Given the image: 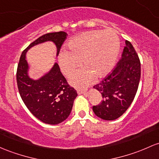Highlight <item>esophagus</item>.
Masks as SVG:
<instances>
[{"label":"esophagus","instance_id":"esophagus-1","mask_svg":"<svg viewBox=\"0 0 159 159\" xmlns=\"http://www.w3.org/2000/svg\"><path fill=\"white\" fill-rule=\"evenodd\" d=\"M87 92L86 90H83V89H78L77 90V93H78V94H84L85 93Z\"/></svg>","mask_w":159,"mask_h":159}]
</instances>
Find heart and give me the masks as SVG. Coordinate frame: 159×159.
Listing matches in <instances>:
<instances>
[{
  "label": "heart",
  "mask_w": 159,
  "mask_h": 159,
  "mask_svg": "<svg viewBox=\"0 0 159 159\" xmlns=\"http://www.w3.org/2000/svg\"><path fill=\"white\" fill-rule=\"evenodd\" d=\"M69 51L63 50L59 55L58 62L64 75L70 76L71 84L85 88L97 78L109 75L114 68L120 49V41L116 32L111 30L85 31L72 38L67 43Z\"/></svg>",
  "instance_id": "1"
}]
</instances>
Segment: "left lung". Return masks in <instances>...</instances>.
I'll return each mask as SVG.
<instances>
[{
  "mask_svg": "<svg viewBox=\"0 0 159 159\" xmlns=\"http://www.w3.org/2000/svg\"><path fill=\"white\" fill-rule=\"evenodd\" d=\"M140 62L133 45L125 41L121 59L110 75L93 86L102 97L93 111L99 118L107 121L121 116L133 102L140 79Z\"/></svg>",
  "mask_w": 159,
  "mask_h": 159,
  "instance_id": "1",
  "label": "left lung"
}]
</instances>
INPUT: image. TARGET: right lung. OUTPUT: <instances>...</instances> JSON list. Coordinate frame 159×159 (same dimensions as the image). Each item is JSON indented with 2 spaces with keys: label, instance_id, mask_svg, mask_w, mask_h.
I'll return each mask as SVG.
<instances>
[{
  "label": "right lung",
  "instance_id": "add662e5",
  "mask_svg": "<svg viewBox=\"0 0 159 159\" xmlns=\"http://www.w3.org/2000/svg\"><path fill=\"white\" fill-rule=\"evenodd\" d=\"M67 35L66 32L59 31L39 37L23 50L17 68L16 81L21 98L33 116L48 125H57L65 121L70 115L78 94L68 84L57 62L41 78H31L25 56L32 47L51 41L56 45L57 57Z\"/></svg>",
  "mask_w": 159,
  "mask_h": 159
}]
</instances>
